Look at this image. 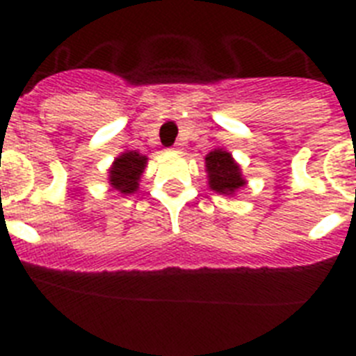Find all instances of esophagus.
Returning <instances> with one entry per match:
<instances>
[{"label": "esophagus", "mask_w": 356, "mask_h": 356, "mask_svg": "<svg viewBox=\"0 0 356 356\" xmlns=\"http://www.w3.org/2000/svg\"><path fill=\"white\" fill-rule=\"evenodd\" d=\"M175 149H178V147H171V151H175Z\"/></svg>", "instance_id": "obj_1"}]
</instances>
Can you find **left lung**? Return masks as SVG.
Instances as JSON below:
<instances>
[{"label": "left lung", "mask_w": 356, "mask_h": 356, "mask_svg": "<svg viewBox=\"0 0 356 356\" xmlns=\"http://www.w3.org/2000/svg\"><path fill=\"white\" fill-rule=\"evenodd\" d=\"M209 171V185L219 194H234L246 181L242 180L241 169L234 162L232 155L222 149L210 151L205 159Z\"/></svg>", "instance_id": "obj_1"}]
</instances>
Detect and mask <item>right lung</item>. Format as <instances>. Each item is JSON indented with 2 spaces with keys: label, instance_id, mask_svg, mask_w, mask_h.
I'll list each match as a JSON object with an SVG mask.
<instances>
[{
  "label": "right lung",
  "instance_id": "obj_1",
  "mask_svg": "<svg viewBox=\"0 0 356 356\" xmlns=\"http://www.w3.org/2000/svg\"><path fill=\"white\" fill-rule=\"evenodd\" d=\"M146 160V156L139 155L137 151H127L124 155L115 159L114 165L110 168L112 187L118 188L122 194H130L137 191Z\"/></svg>",
  "mask_w": 356,
  "mask_h": 356
}]
</instances>
